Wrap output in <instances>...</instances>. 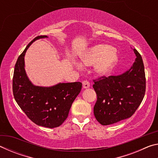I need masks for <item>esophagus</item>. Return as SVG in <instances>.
Returning a JSON list of instances; mask_svg holds the SVG:
<instances>
[{
    "mask_svg": "<svg viewBox=\"0 0 158 158\" xmlns=\"http://www.w3.org/2000/svg\"><path fill=\"white\" fill-rule=\"evenodd\" d=\"M82 84H83V88H84V89H88V88L90 87V83L89 81H87V80H84V81H83Z\"/></svg>",
    "mask_w": 158,
    "mask_h": 158,
    "instance_id": "34e87169",
    "label": "esophagus"
}]
</instances>
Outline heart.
I'll return each instance as SVG.
<instances>
[{
    "instance_id": "obj_1",
    "label": "heart",
    "mask_w": 158,
    "mask_h": 158,
    "mask_svg": "<svg viewBox=\"0 0 158 158\" xmlns=\"http://www.w3.org/2000/svg\"><path fill=\"white\" fill-rule=\"evenodd\" d=\"M116 53L105 44H98L92 47L82 59L84 65H94L100 74H106L110 72L116 61Z\"/></svg>"
}]
</instances>
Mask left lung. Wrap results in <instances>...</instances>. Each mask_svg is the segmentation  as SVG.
Segmentation results:
<instances>
[{"label": "left lung", "mask_w": 158, "mask_h": 158, "mask_svg": "<svg viewBox=\"0 0 158 158\" xmlns=\"http://www.w3.org/2000/svg\"><path fill=\"white\" fill-rule=\"evenodd\" d=\"M133 51L137 58L127 71L93 80L97 94L93 111L101 125L114 124L131 117L143 100L146 91L144 65L140 53L135 49Z\"/></svg>", "instance_id": "left-lung-1"}]
</instances>
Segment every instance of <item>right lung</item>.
Listing matches in <instances>:
<instances>
[{
	"instance_id": "right-lung-1",
	"label": "right lung",
	"mask_w": 158,
	"mask_h": 158,
	"mask_svg": "<svg viewBox=\"0 0 158 158\" xmlns=\"http://www.w3.org/2000/svg\"><path fill=\"white\" fill-rule=\"evenodd\" d=\"M34 38L19 56L15 64L12 81L13 95L23 111L34 123L53 128L60 126L68 116L72 104L81 90V82L59 83L50 87L35 85L25 70L24 56L28 47L37 40Z\"/></svg>"
}]
</instances>
